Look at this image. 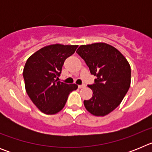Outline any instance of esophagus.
Here are the masks:
<instances>
[{"label": "esophagus", "mask_w": 152, "mask_h": 152, "mask_svg": "<svg viewBox=\"0 0 152 152\" xmlns=\"http://www.w3.org/2000/svg\"><path fill=\"white\" fill-rule=\"evenodd\" d=\"M85 87V85L84 84H83V85H78V88H83Z\"/></svg>", "instance_id": "esophagus-1"}]
</instances>
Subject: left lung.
Instances as JSON below:
<instances>
[{"mask_svg": "<svg viewBox=\"0 0 152 152\" xmlns=\"http://www.w3.org/2000/svg\"><path fill=\"white\" fill-rule=\"evenodd\" d=\"M76 52L96 76L94 84L88 85L93 96L84 100V107L94 116H106L120 104L129 89V64L118 49L104 42L80 45Z\"/></svg>", "mask_w": 152, "mask_h": 152, "instance_id": "left-lung-1", "label": "left lung"}]
</instances>
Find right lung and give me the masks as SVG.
<instances>
[{"label":"right lung","instance_id":"add662e5","mask_svg":"<svg viewBox=\"0 0 152 152\" xmlns=\"http://www.w3.org/2000/svg\"><path fill=\"white\" fill-rule=\"evenodd\" d=\"M78 45L53 44L43 47L29 58L23 68L28 96L41 112L53 115L64 108L68 95L77 89L75 84L57 81L67 58ZM58 78V77H57Z\"/></svg>","mask_w":152,"mask_h":152}]
</instances>
